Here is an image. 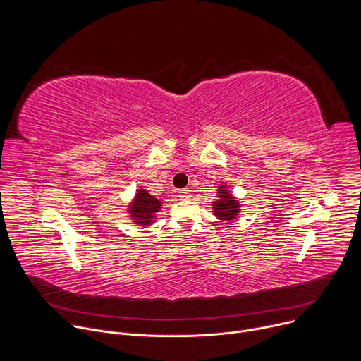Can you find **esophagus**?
<instances>
[{"label":"esophagus","mask_w":361,"mask_h":361,"mask_svg":"<svg viewBox=\"0 0 361 361\" xmlns=\"http://www.w3.org/2000/svg\"><path fill=\"white\" fill-rule=\"evenodd\" d=\"M178 197H180L181 200H190V198H191V192H190L188 188H181V190L178 191Z\"/></svg>","instance_id":"esophagus-1"}]
</instances>
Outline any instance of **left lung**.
Segmentation results:
<instances>
[{"label": "left lung", "mask_w": 361, "mask_h": 361, "mask_svg": "<svg viewBox=\"0 0 361 361\" xmlns=\"http://www.w3.org/2000/svg\"><path fill=\"white\" fill-rule=\"evenodd\" d=\"M216 197V201L212 202V210L220 221H233L238 217L241 213V204L234 194L227 190V184H220L217 187Z\"/></svg>", "instance_id": "left-lung-1"}]
</instances>
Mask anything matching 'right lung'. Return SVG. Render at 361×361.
<instances>
[{
  "label": "right lung",
  "mask_w": 361,
  "mask_h": 361,
  "mask_svg": "<svg viewBox=\"0 0 361 361\" xmlns=\"http://www.w3.org/2000/svg\"><path fill=\"white\" fill-rule=\"evenodd\" d=\"M163 209V200L151 195L144 188H138L127 205L130 220L138 227H148L156 223L157 214Z\"/></svg>",
  "instance_id": "1"
}]
</instances>
